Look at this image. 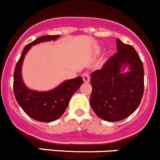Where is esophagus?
<instances>
[{
	"label": "esophagus",
	"mask_w": 160,
	"mask_h": 160,
	"mask_svg": "<svg viewBox=\"0 0 160 160\" xmlns=\"http://www.w3.org/2000/svg\"><path fill=\"white\" fill-rule=\"evenodd\" d=\"M82 77H83V81L86 82V83L89 82V80H90V77H89L88 72H84V73H83V74L82 75Z\"/></svg>",
	"instance_id": "obj_1"
}]
</instances>
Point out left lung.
I'll use <instances>...</instances> for the list:
<instances>
[{
  "mask_svg": "<svg viewBox=\"0 0 160 160\" xmlns=\"http://www.w3.org/2000/svg\"><path fill=\"white\" fill-rule=\"evenodd\" d=\"M116 46L117 52L101 69L91 74V107L100 119L109 122L132 115L139 107L144 90V70L137 52L119 39ZM127 66L129 72L123 73Z\"/></svg>",
  "mask_w": 160,
  "mask_h": 160,
  "instance_id": "obj_1",
  "label": "left lung"
}]
</instances>
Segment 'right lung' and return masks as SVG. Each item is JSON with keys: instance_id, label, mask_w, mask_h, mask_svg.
Here are the masks:
<instances>
[{"instance_id": "add662e5", "label": "right lung", "mask_w": 160, "mask_h": 160, "mask_svg": "<svg viewBox=\"0 0 160 160\" xmlns=\"http://www.w3.org/2000/svg\"><path fill=\"white\" fill-rule=\"evenodd\" d=\"M60 35L42 36L27 44L23 49L13 74V92L17 103L29 117L41 122H52L64 114L72 96L83 83L81 77L65 80L52 90L37 92L25 86L21 77L24 56L32 46L44 41H55Z\"/></svg>"}]
</instances>
